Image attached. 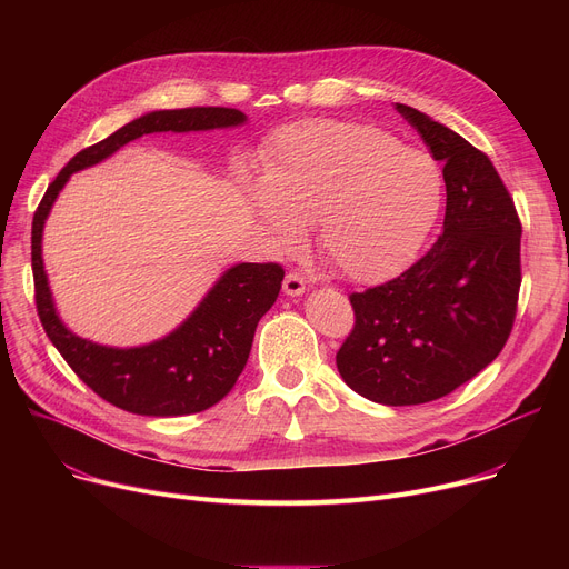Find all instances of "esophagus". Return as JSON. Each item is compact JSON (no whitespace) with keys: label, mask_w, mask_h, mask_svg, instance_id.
Here are the masks:
<instances>
[{"label":"esophagus","mask_w":569,"mask_h":569,"mask_svg":"<svg viewBox=\"0 0 569 569\" xmlns=\"http://www.w3.org/2000/svg\"><path fill=\"white\" fill-rule=\"evenodd\" d=\"M283 292H286L288 297H302V295L307 292V281H305L300 274L290 272V274H286V279H283Z\"/></svg>","instance_id":"esophagus-1"}]
</instances>
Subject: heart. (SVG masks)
I'll list each match as a JSON object with an SVG mask.
<instances>
[{
  "label": "heart",
  "instance_id": "heart-1",
  "mask_svg": "<svg viewBox=\"0 0 569 569\" xmlns=\"http://www.w3.org/2000/svg\"><path fill=\"white\" fill-rule=\"evenodd\" d=\"M249 200L267 244L290 253L318 223L322 258L355 283L399 277L442 212L438 163L369 124L311 119L277 131Z\"/></svg>",
  "mask_w": 569,
  "mask_h": 569
}]
</instances>
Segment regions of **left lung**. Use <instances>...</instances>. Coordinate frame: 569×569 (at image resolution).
<instances>
[{"mask_svg": "<svg viewBox=\"0 0 569 569\" xmlns=\"http://www.w3.org/2000/svg\"><path fill=\"white\" fill-rule=\"evenodd\" d=\"M395 108L442 163V234L395 281L350 295L355 330L337 352V367L369 401L417 406L455 392L489 367L510 337L521 223L480 149L420 110Z\"/></svg>", "mask_w": 569, "mask_h": 569, "instance_id": "obj_1", "label": "left lung"}]
</instances>
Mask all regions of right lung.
I'll list each match as a JSON object with an SVG mask.
<instances>
[{"label": "right lung", "mask_w": 569, "mask_h": 569, "mask_svg": "<svg viewBox=\"0 0 569 569\" xmlns=\"http://www.w3.org/2000/svg\"><path fill=\"white\" fill-rule=\"evenodd\" d=\"M247 119L234 108H182L140 114L106 140L78 152L54 177L37 209L32 272L43 330L78 378L117 408L136 415L177 417L219 403L247 367L256 327L277 302L283 269L274 262L232 264L166 337L129 348L103 346L71 332L57 313L43 264V228L50 209L73 172L110 159L131 140L166 131L237 129L244 127Z\"/></svg>", "instance_id": "add662e5"}]
</instances>
